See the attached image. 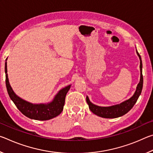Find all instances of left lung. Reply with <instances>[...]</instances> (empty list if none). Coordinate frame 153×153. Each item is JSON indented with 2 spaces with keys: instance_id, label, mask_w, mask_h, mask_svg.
Wrapping results in <instances>:
<instances>
[{
  "instance_id": "8db88e82",
  "label": "left lung",
  "mask_w": 153,
  "mask_h": 153,
  "mask_svg": "<svg viewBox=\"0 0 153 153\" xmlns=\"http://www.w3.org/2000/svg\"><path fill=\"white\" fill-rule=\"evenodd\" d=\"M136 53L140 59V78L138 84L137 85L136 90L134 95L129 99L125 100L120 104L110 106V107H100V106L93 104L89 99L88 97H86V102L89 106L90 110L92 112L99 117L103 118H117L125 115L131 108L134 107L140 95L143 86V76H142V63L141 56L136 50Z\"/></svg>"
}]
</instances>
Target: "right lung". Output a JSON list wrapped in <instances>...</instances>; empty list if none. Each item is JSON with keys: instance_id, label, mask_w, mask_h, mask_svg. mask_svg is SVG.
Instances as JSON below:
<instances>
[{"instance_id": "1", "label": "right lung", "mask_w": 153, "mask_h": 153, "mask_svg": "<svg viewBox=\"0 0 153 153\" xmlns=\"http://www.w3.org/2000/svg\"><path fill=\"white\" fill-rule=\"evenodd\" d=\"M7 60L5 62L4 71L6 76V87L7 92L12 101L16 106L17 108L25 116L32 120L45 121L58 116L63 109L65 100L67 92L70 89L71 85H69L59 90L53 100L48 103H40V104H33L32 102L26 101L20 98L15 94L9 84L8 74H7Z\"/></svg>"}]
</instances>
